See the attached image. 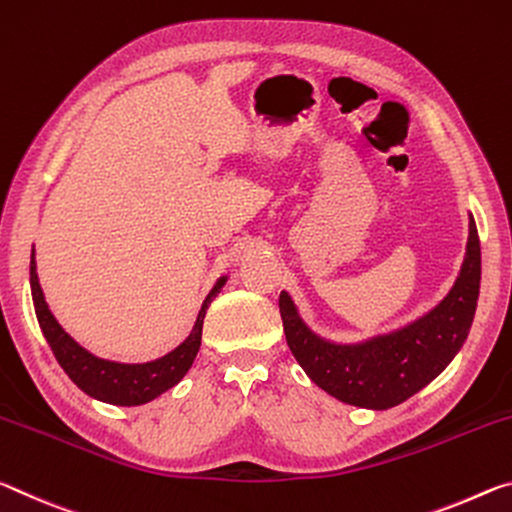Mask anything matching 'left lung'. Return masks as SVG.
Masks as SVG:
<instances>
[{"label":"left lung","instance_id":"1","mask_svg":"<svg viewBox=\"0 0 512 512\" xmlns=\"http://www.w3.org/2000/svg\"><path fill=\"white\" fill-rule=\"evenodd\" d=\"M479 286L481 242L472 220L456 286L435 311L406 329L340 347L306 329L286 292L279 297V311L292 356L322 390L351 406L383 410L420 392L458 354L474 320Z\"/></svg>","mask_w":512,"mask_h":512}]
</instances>
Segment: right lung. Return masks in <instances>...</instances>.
<instances>
[{"label": "right lung", "mask_w": 512, "mask_h": 512, "mask_svg": "<svg viewBox=\"0 0 512 512\" xmlns=\"http://www.w3.org/2000/svg\"><path fill=\"white\" fill-rule=\"evenodd\" d=\"M222 283L224 279L217 281L211 295L206 297L197 317L195 331L190 333V338L183 342V345L174 349L172 354L154 360V363L122 365L88 354L86 349L79 347L77 342L61 329V324L56 322V317L49 311L43 288H40L38 283L36 258L31 254L33 306H36L38 324L45 333L49 347L54 351L58 365L63 367L65 374L70 376L86 395L115 406L147 404V401H152L154 397L161 395V392L170 390L172 385H177L183 376H186L201 345V324H204L208 301H211L215 292L222 288Z\"/></svg>", "instance_id": "add662e5"}]
</instances>
